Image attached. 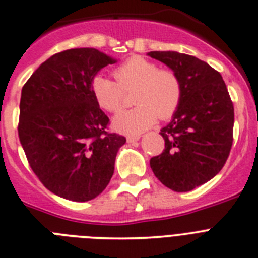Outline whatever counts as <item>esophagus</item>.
I'll use <instances>...</instances> for the list:
<instances>
[{
    "instance_id": "esophagus-1",
    "label": "esophagus",
    "mask_w": 258,
    "mask_h": 258,
    "mask_svg": "<svg viewBox=\"0 0 258 258\" xmlns=\"http://www.w3.org/2000/svg\"><path fill=\"white\" fill-rule=\"evenodd\" d=\"M140 140V136H127V143H135V141Z\"/></svg>"
}]
</instances>
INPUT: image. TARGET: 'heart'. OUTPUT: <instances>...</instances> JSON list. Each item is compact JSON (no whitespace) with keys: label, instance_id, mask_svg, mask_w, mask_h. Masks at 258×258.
<instances>
[{"label":"heart","instance_id":"heart-1","mask_svg":"<svg viewBox=\"0 0 258 258\" xmlns=\"http://www.w3.org/2000/svg\"><path fill=\"white\" fill-rule=\"evenodd\" d=\"M115 81L95 75L90 89L96 103L107 112L118 113L124 107L123 91L136 86L134 109L122 112L113 119V126L123 134H140L153 126L158 117L169 119L179 108L182 83L177 72L159 69L144 57H131L113 71Z\"/></svg>","mask_w":258,"mask_h":258}]
</instances>
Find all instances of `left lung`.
Listing matches in <instances>:
<instances>
[{"label":"left lung","mask_w":258,"mask_h":258,"mask_svg":"<svg viewBox=\"0 0 258 258\" xmlns=\"http://www.w3.org/2000/svg\"><path fill=\"white\" fill-rule=\"evenodd\" d=\"M177 72L182 100L160 130L163 153L150 159L154 174L175 192L192 191L215 177L233 144L234 107L225 83L206 62L178 52H149Z\"/></svg>","instance_id":"left-lung-1"}]
</instances>
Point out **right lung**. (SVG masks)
<instances>
[{"mask_svg": "<svg viewBox=\"0 0 258 258\" xmlns=\"http://www.w3.org/2000/svg\"><path fill=\"white\" fill-rule=\"evenodd\" d=\"M114 62L95 48L67 49L43 62L23 86L19 139L33 172L57 196L89 201L112 178L126 137L107 131L109 118L90 84Z\"/></svg>", "mask_w": 258, "mask_h": 258, "instance_id": "add662e5", "label": "right lung"}]
</instances>
